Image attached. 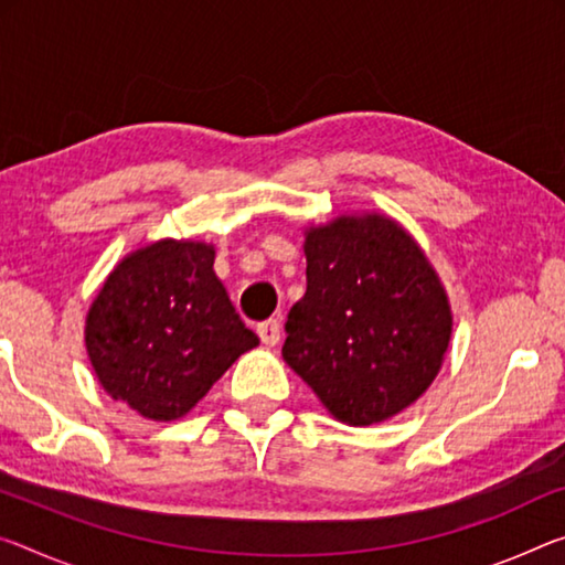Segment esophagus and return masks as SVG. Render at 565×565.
Masks as SVG:
<instances>
[{
	"label": "esophagus",
	"mask_w": 565,
	"mask_h": 565,
	"mask_svg": "<svg viewBox=\"0 0 565 565\" xmlns=\"http://www.w3.org/2000/svg\"><path fill=\"white\" fill-rule=\"evenodd\" d=\"M258 337H262V342L266 344V347H276L279 344V339H281V324H279V319H266V321H262V324H258Z\"/></svg>",
	"instance_id": "esophagus-1"
}]
</instances>
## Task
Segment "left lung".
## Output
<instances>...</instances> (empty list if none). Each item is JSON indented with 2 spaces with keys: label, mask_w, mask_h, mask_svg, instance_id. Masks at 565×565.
<instances>
[{
  "label": "left lung",
  "mask_w": 565,
  "mask_h": 565,
  "mask_svg": "<svg viewBox=\"0 0 565 565\" xmlns=\"http://www.w3.org/2000/svg\"><path fill=\"white\" fill-rule=\"evenodd\" d=\"M307 294L286 319L284 360L347 425L382 423L440 372L452 315L423 250L384 216L311 228Z\"/></svg>",
  "instance_id": "8db88e82"
}]
</instances>
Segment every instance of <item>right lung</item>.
Instances as JSON below:
<instances>
[{
  "label": "right lung",
  "instance_id": "1",
  "mask_svg": "<svg viewBox=\"0 0 565 565\" xmlns=\"http://www.w3.org/2000/svg\"><path fill=\"white\" fill-rule=\"evenodd\" d=\"M85 344L107 395L168 423L195 407L258 337L213 274L211 246L158 241L107 276Z\"/></svg>",
  "mask_w": 565,
  "mask_h": 565
}]
</instances>
